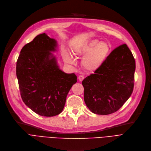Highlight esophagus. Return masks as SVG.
Returning a JSON list of instances; mask_svg holds the SVG:
<instances>
[{
    "mask_svg": "<svg viewBox=\"0 0 151 151\" xmlns=\"http://www.w3.org/2000/svg\"><path fill=\"white\" fill-rule=\"evenodd\" d=\"M78 78L80 81H82L84 79V77L83 76H78Z\"/></svg>",
    "mask_w": 151,
    "mask_h": 151,
    "instance_id": "esophagus-1",
    "label": "esophagus"
}]
</instances>
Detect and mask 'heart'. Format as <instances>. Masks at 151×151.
I'll return each mask as SVG.
<instances>
[{
	"label": "heart",
	"mask_w": 151,
	"mask_h": 151,
	"mask_svg": "<svg viewBox=\"0 0 151 151\" xmlns=\"http://www.w3.org/2000/svg\"><path fill=\"white\" fill-rule=\"evenodd\" d=\"M109 51V47L106 43L93 39L75 50L74 54L76 56L86 55L82 60L83 66L88 70H95L101 66ZM64 59L68 63H73V58L68 53L64 55Z\"/></svg>",
	"instance_id": "b5f03b06"
}]
</instances>
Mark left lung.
<instances>
[{"label":"left lung","mask_w":151,"mask_h":151,"mask_svg":"<svg viewBox=\"0 0 151 151\" xmlns=\"http://www.w3.org/2000/svg\"><path fill=\"white\" fill-rule=\"evenodd\" d=\"M135 68L134 58L126 44L113 50L94 74L82 82L88 108L99 115L117 111L133 92Z\"/></svg>","instance_id":"left-lung-1"}]
</instances>
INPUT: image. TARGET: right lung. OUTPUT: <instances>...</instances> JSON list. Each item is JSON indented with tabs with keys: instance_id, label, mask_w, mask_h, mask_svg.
I'll return each mask as SVG.
<instances>
[{
	"instance_id": "1",
	"label": "right lung",
	"mask_w": 151,
	"mask_h": 151,
	"mask_svg": "<svg viewBox=\"0 0 151 151\" xmlns=\"http://www.w3.org/2000/svg\"><path fill=\"white\" fill-rule=\"evenodd\" d=\"M56 41L45 33L39 34L26 44L17 62V76L24 104L42 116L60 114L72 86L77 82L74 73L59 69L55 52Z\"/></svg>"
}]
</instances>
